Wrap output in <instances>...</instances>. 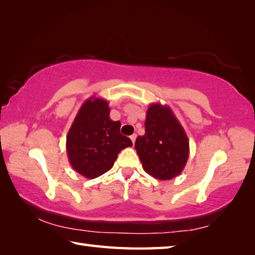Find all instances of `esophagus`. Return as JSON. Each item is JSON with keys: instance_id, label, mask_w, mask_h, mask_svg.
<instances>
[{"instance_id": "obj_1", "label": "esophagus", "mask_w": 255, "mask_h": 255, "mask_svg": "<svg viewBox=\"0 0 255 255\" xmlns=\"http://www.w3.org/2000/svg\"><path fill=\"white\" fill-rule=\"evenodd\" d=\"M136 137H137V135H136V133H132V135L130 136V139H131V141H132V144H135Z\"/></svg>"}]
</instances>
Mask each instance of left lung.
Returning a JSON list of instances; mask_svg holds the SVG:
<instances>
[{
  "label": "left lung",
  "instance_id": "obj_1",
  "mask_svg": "<svg viewBox=\"0 0 255 255\" xmlns=\"http://www.w3.org/2000/svg\"><path fill=\"white\" fill-rule=\"evenodd\" d=\"M135 149L144 171L155 179L171 180L181 174L189 157V139L169 106L148 107L145 135L137 137Z\"/></svg>",
  "mask_w": 255,
  "mask_h": 255
}]
</instances>
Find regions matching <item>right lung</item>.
Here are the masks:
<instances>
[{
  "label": "right lung",
  "instance_id": "obj_1",
  "mask_svg": "<svg viewBox=\"0 0 255 255\" xmlns=\"http://www.w3.org/2000/svg\"><path fill=\"white\" fill-rule=\"evenodd\" d=\"M107 100L91 97L77 112L66 137L68 161L86 179L102 175L114 166L120 150L132 146L120 133V122L110 119Z\"/></svg>",
  "mask_w": 255,
  "mask_h": 255
}]
</instances>
